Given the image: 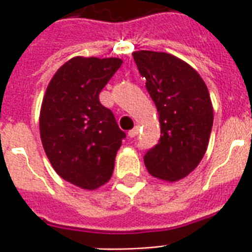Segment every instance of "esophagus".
<instances>
[{
    "label": "esophagus",
    "instance_id": "esophagus-1",
    "mask_svg": "<svg viewBox=\"0 0 252 252\" xmlns=\"http://www.w3.org/2000/svg\"><path fill=\"white\" fill-rule=\"evenodd\" d=\"M137 133H139V128H137V126H134L133 129H130L129 132H128V136H129V137H136Z\"/></svg>",
    "mask_w": 252,
    "mask_h": 252
}]
</instances>
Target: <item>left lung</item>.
I'll list each match as a JSON object with an SVG mask.
<instances>
[{
	"label": "left lung",
	"instance_id": "left-lung-1",
	"mask_svg": "<svg viewBox=\"0 0 252 252\" xmlns=\"http://www.w3.org/2000/svg\"><path fill=\"white\" fill-rule=\"evenodd\" d=\"M160 120L158 143L144 156L153 177L178 181L205 156L213 128V104L203 79L193 67L168 53L134 51Z\"/></svg>",
	"mask_w": 252,
	"mask_h": 252
}]
</instances>
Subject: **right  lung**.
I'll use <instances>...</instances> for the list:
<instances>
[{"mask_svg": "<svg viewBox=\"0 0 252 252\" xmlns=\"http://www.w3.org/2000/svg\"><path fill=\"white\" fill-rule=\"evenodd\" d=\"M119 58L75 57L50 80L39 132L46 156L67 182L95 190L109 181L126 133L99 94L120 68Z\"/></svg>", "mask_w": 252, "mask_h": 252, "instance_id": "obj_1", "label": "right lung"}]
</instances>
